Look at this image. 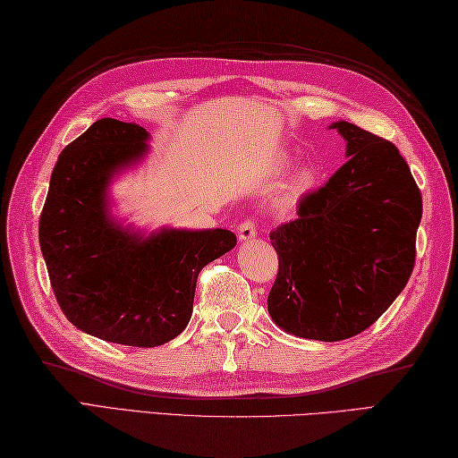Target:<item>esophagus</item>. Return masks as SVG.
<instances>
[{"label":"esophagus","mask_w":458,"mask_h":458,"mask_svg":"<svg viewBox=\"0 0 458 458\" xmlns=\"http://www.w3.org/2000/svg\"><path fill=\"white\" fill-rule=\"evenodd\" d=\"M258 236V224L251 218H244L238 224V238L240 240H251Z\"/></svg>","instance_id":"esophagus-1"}]
</instances>
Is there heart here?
<instances>
[{
	"instance_id": "heart-1",
	"label": "heart",
	"mask_w": 458,
	"mask_h": 458,
	"mask_svg": "<svg viewBox=\"0 0 458 458\" xmlns=\"http://www.w3.org/2000/svg\"><path fill=\"white\" fill-rule=\"evenodd\" d=\"M313 184V171H301L293 182V191H305Z\"/></svg>"
}]
</instances>
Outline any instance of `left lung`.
I'll return each instance as SVG.
<instances>
[{"instance_id":"obj_1","label":"left lung","mask_w":458,"mask_h":458,"mask_svg":"<svg viewBox=\"0 0 458 458\" xmlns=\"http://www.w3.org/2000/svg\"><path fill=\"white\" fill-rule=\"evenodd\" d=\"M333 128L348 161L299 200L297 220L269 234L279 259L269 315L285 333L323 343L360 335L402 293L423 212L392 141L348 122Z\"/></svg>"}]
</instances>
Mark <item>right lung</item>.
Listing matches in <instances>:
<instances>
[{"label": "right lung", "instance_id": "obj_1", "mask_svg": "<svg viewBox=\"0 0 458 458\" xmlns=\"http://www.w3.org/2000/svg\"><path fill=\"white\" fill-rule=\"evenodd\" d=\"M138 123L94 122L58 155L38 218L48 279L64 317L102 340L153 348L192 315L200 269L236 246L230 230H161L148 238L114 226L106 187L145 153Z\"/></svg>", "mask_w": 458, "mask_h": 458}]
</instances>
